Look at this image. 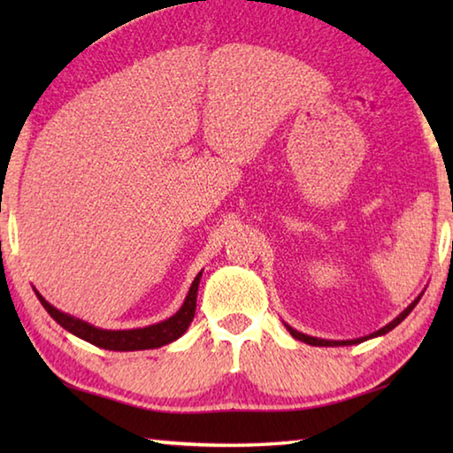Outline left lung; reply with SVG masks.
I'll return each mask as SVG.
<instances>
[{"mask_svg":"<svg viewBox=\"0 0 453 453\" xmlns=\"http://www.w3.org/2000/svg\"><path fill=\"white\" fill-rule=\"evenodd\" d=\"M419 297H421V294L416 297V300H413V302L408 305V308H405V310L400 313V316H397L394 321H389L388 326H383L381 329H378V332H373V334L365 335V337H357V340H342V342H335V340H321V337H313V335H305V334H302V332H297V329L289 327L288 324H286V327H288V332L296 337V340H300V342H303V343H310V346H319V348H332V346H354V343H362V342H365V340H370V337H378V335H383V334L392 332V329H394L397 324H402V321L410 316V311L418 305Z\"/></svg>","mask_w":453,"mask_h":453,"instance_id":"1","label":"left lung"}]
</instances>
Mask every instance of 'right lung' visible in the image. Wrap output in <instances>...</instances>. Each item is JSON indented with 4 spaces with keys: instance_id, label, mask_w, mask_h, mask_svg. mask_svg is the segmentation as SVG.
Masks as SVG:
<instances>
[{
    "instance_id": "add662e5",
    "label": "right lung",
    "mask_w": 453,
    "mask_h": 453,
    "mask_svg": "<svg viewBox=\"0 0 453 453\" xmlns=\"http://www.w3.org/2000/svg\"><path fill=\"white\" fill-rule=\"evenodd\" d=\"M199 278H202V272L196 275L194 283L186 296V302H183L181 308L173 313L172 318H167L159 324H153L148 327H137V329H102L88 324V321L78 319L73 316H67V313L59 311L58 308L45 300V297L35 291L37 300L42 302L45 311L58 321V324L67 329V332L81 337L89 343H94L97 348L104 349H113V351H135V349H153L162 348L165 343H172L186 334L189 327L191 319L196 316V300H197V286Z\"/></svg>"
}]
</instances>
